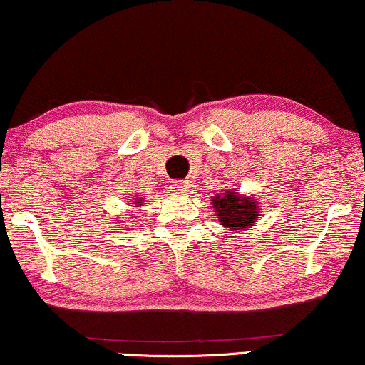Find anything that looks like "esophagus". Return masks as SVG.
Instances as JSON below:
<instances>
[{
	"label": "esophagus",
	"instance_id": "1",
	"mask_svg": "<svg viewBox=\"0 0 365 365\" xmlns=\"http://www.w3.org/2000/svg\"><path fill=\"white\" fill-rule=\"evenodd\" d=\"M187 187H190L187 181H174L173 184H170V190H173L174 192H186Z\"/></svg>",
	"mask_w": 365,
	"mask_h": 365
}]
</instances>
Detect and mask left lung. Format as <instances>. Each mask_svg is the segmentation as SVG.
Wrapping results in <instances>:
<instances>
[{
	"label": "left lung",
	"instance_id": "left-lung-1",
	"mask_svg": "<svg viewBox=\"0 0 365 365\" xmlns=\"http://www.w3.org/2000/svg\"><path fill=\"white\" fill-rule=\"evenodd\" d=\"M211 203L220 225L230 232L254 227L255 220L260 217L259 203L250 195L240 196L237 191H228L223 196H213Z\"/></svg>",
	"mask_w": 365,
	"mask_h": 365
}]
</instances>
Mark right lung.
I'll return each instance as SVG.
<instances>
[{"label":"right lung","instance_id":"1","mask_svg":"<svg viewBox=\"0 0 365 365\" xmlns=\"http://www.w3.org/2000/svg\"><path fill=\"white\" fill-rule=\"evenodd\" d=\"M135 203H138V201H135Z\"/></svg>","mask_w":365,"mask_h":365}]
</instances>
